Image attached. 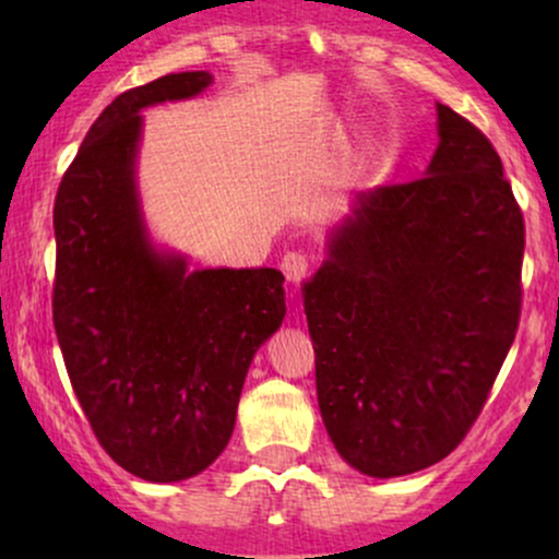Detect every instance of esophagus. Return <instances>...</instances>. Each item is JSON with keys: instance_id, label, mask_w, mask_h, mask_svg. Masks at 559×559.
Wrapping results in <instances>:
<instances>
[{"instance_id": "esophagus-1", "label": "esophagus", "mask_w": 559, "mask_h": 559, "mask_svg": "<svg viewBox=\"0 0 559 559\" xmlns=\"http://www.w3.org/2000/svg\"><path fill=\"white\" fill-rule=\"evenodd\" d=\"M281 271H284L288 284H299L310 271V260H307L305 252H286L284 260H281Z\"/></svg>"}]
</instances>
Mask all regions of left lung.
Returning a JSON list of instances; mask_svg holds the SVG:
<instances>
[{
    "label": "left lung",
    "mask_w": 559,
    "mask_h": 559,
    "mask_svg": "<svg viewBox=\"0 0 559 559\" xmlns=\"http://www.w3.org/2000/svg\"><path fill=\"white\" fill-rule=\"evenodd\" d=\"M436 115L426 173L357 194L301 288L325 431L373 478L465 439L521 318L525 226L502 159L463 115Z\"/></svg>",
    "instance_id": "obj_1"
}]
</instances>
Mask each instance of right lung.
Instances as JSON below:
<instances>
[{"mask_svg":"<svg viewBox=\"0 0 559 559\" xmlns=\"http://www.w3.org/2000/svg\"><path fill=\"white\" fill-rule=\"evenodd\" d=\"M210 83L207 70H191L120 94L88 128L55 199L52 316L70 383L105 452L152 484L215 463L254 352L286 316L281 271H189L146 230L139 112Z\"/></svg>","mask_w":559,"mask_h":559,"instance_id":"add662e5","label":"right lung"}]
</instances>
